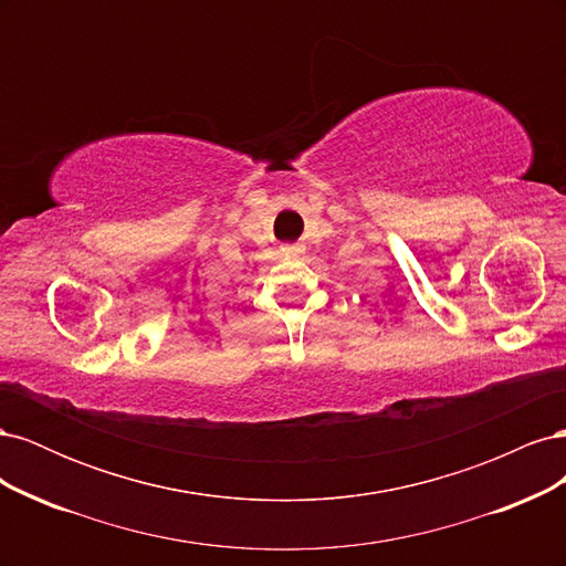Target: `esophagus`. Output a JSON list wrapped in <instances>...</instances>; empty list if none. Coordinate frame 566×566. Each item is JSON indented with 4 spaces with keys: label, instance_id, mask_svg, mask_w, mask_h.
Returning <instances> with one entry per match:
<instances>
[{
    "label": "esophagus",
    "instance_id": "obj_1",
    "mask_svg": "<svg viewBox=\"0 0 566 566\" xmlns=\"http://www.w3.org/2000/svg\"><path fill=\"white\" fill-rule=\"evenodd\" d=\"M281 250H283L285 254H293V256H297V254L302 252V245H281Z\"/></svg>",
    "mask_w": 566,
    "mask_h": 566
}]
</instances>
